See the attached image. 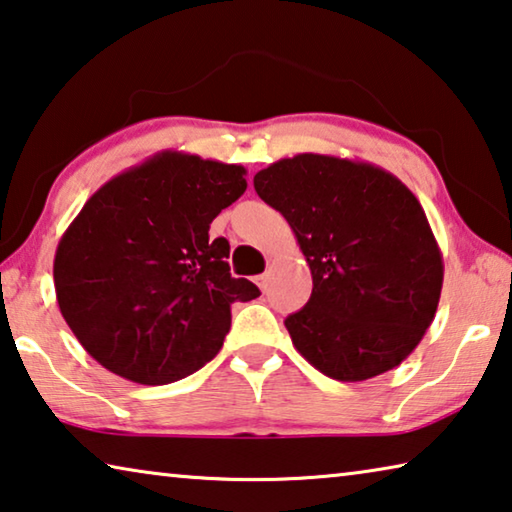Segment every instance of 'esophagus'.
<instances>
[{"label":"esophagus","mask_w":512,"mask_h":512,"mask_svg":"<svg viewBox=\"0 0 512 512\" xmlns=\"http://www.w3.org/2000/svg\"><path fill=\"white\" fill-rule=\"evenodd\" d=\"M257 285H259V289L262 291H266V287H269V273H262V275H257Z\"/></svg>","instance_id":"1"}]
</instances>
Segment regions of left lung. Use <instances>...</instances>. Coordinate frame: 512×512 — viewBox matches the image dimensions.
I'll list each match as a JSON object with an SVG mask.
<instances>
[{"instance_id": "obj_1", "label": "left lung", "mask_w": 512, "mask_h": 512, "mask_svg": "<svg viewBox=\"0 0 512 512\" xmlns=\"http://www.w3.org/2000/svg\"><path fill=\"white\" fill-rule=\"evenodd\" d=\"M312 271V296L285 326L296 351L342 383L380 376L415 351L440 303L444 264L428 218L387 170L296 154L255 175Z\"/></svg>"}]
</instances>
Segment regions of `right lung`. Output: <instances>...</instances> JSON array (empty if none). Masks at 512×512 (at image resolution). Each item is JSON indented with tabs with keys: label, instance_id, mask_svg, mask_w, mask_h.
Here are the masks:
<instances>
[{
	"label": "right lung",
	"instance_id": "obj_1",
	"mask_svg": "<svg viewBox=\"0 0 512 512\" xmlns=\"http://www.w3.org/2000/svg\"><path fill=\"white\" fill-rule=\"evenodd\" d=\"M246 168L159 152L100 186L63 232L54 289L104 369L141 385L191 376L221 351L230 305L259 296L230 275L209 225L246 191Z\"/></svg>",
	"mask_w": 512,
	"mask_h": 512
}]
</instances>
